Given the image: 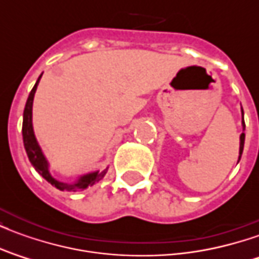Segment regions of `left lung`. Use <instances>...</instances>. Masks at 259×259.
I'll list each match as a JSON object with an SVG mask.
<instances>
[{
	"label": "left lung",
	"mask_w": 259,
	"mask_h": 259,
	"mask_svg": "<svg viewBox=\"0 0 259 259\" xmlns=\"http://www.w3.org/2000/svg\"><path fill=\"white\" fill-rule=\"evenodd\" d=\"M241 112H243V109H241ZM243 116H244V113H243ZM244 129H245V123H244V119H243V133H241V135H240V150H239V161H240V158H241V154H243V148H244V140H245ZM239 161H237V162H239Z\"/></svg>",
	"instance_id": "left-lung-1"
}]
</instances>
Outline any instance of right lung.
I'll list each match as a JSON object with an SVG mask.
<instances>
[{
	"label": "right lung",
	"mask_w": 259,
	"mask_h": 259,
	"mask_svg": "<svg viewBox=\"0 0 259 259\" xmlns=\"http://www.w3.org/2000/svg\"><path fill=\"white\" fill-rule=\"evenodd\" d=\"M41 79V76L37 79L36 84L31 89L29 98L26 101L25 111H23V124H22V135H23V146H25L26 154L29 157V161L33 165V168L36 169L38 174L41 175L44 179L47 180L48 183H51L54 187H57L58 190H66V191H77L84 190L90 186H94L98 183L100 180L105 176L107 169L104 170H96V172H90V174L81 175L77 178L76 182L73 183H65V182H59L55 178L51 176L50 174V163H48L47 158L42 154L41 147L38 146L36 136H34V130H33V100H34V94H36L37 85L38 81Z\"/></svg>",
	"instance_id": "1"
}]
</instances>
